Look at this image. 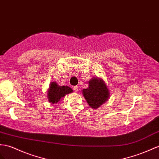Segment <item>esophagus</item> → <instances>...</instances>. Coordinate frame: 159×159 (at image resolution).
<instances>
[{"label":"esophagus","instance_id":"34e87169","mask_svg":"<svg viewBox=\"0 0 159 159\" xmlns=\"http://www.w3.org/2000/svg\"><path fill=\"white\" fill-rule=\"evenodd\" d=\"M78 89H79L78 86H75V87H73V90H74V91H75V93H76L77 91H78Z\"/></svg>","mask_w":159,"mask_h":159}]
</instances>
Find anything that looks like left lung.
<instances>
[{"mask_svg": "<svg viewBox=\"0 0 159 159\" xmlns=\"http://www.w3.org/2000/svg\"><path fill=\"white\" fill-rule=\"evenodd\" d=\"M89 87L82 91L87 103L93 109H97L109 99L110 93L105 81L98 77L89 80Z\"/></svg>", "mask_w": 159, "mask_h": 159, "instance_id": "8db88e82", "label": "left lung"}]
</instances>
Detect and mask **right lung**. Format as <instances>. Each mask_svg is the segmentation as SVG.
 <instances>
[{"label":"right lung","instance_id":"right-lung-1","mask_svg":"<svg viewBox=\"0 0 159 159\" xmlns=\"http://www.w3.org/2000/svg\"><path fill=\"white\" fill-rule=\"evenodd\" d=\"M72 89L68 86H60L56 82H51L47 91V97L49 102L57 103L65 95L71 93Z\"/></svg>","mask_w":159,"mask_h":159}]
</instances>
